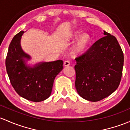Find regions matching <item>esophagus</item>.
Listing matches in <instances>:
<instances>
[{
    "mask_svg": "<svg viewBox=\"0 0 130 130\" xmlns=\"http://www.w3.org/2000/svg\"><path fill=\"white\" fill-rule=\"evenodd\" d=\"M70 65V62L69 61L67 60V61H65L63 63V65L65 67H67V66H69V65Z\"/></svg>",
    "mask_w": 130,
    "mask_h": 130,
    "instance_id": "obj_1",
    "label": "esophagus"
}]
</instances>
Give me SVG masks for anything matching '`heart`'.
Wrapping results in <instances>:
<instances>
[{"label":"heart","mask_w":130,"mask_h":130,"mask_svg":"<svg viewBox=\"0 0 130 130\" xmlns=\"http://www.w3.org/2000/svg\"><path fill=\"white\" fill-rule=\"evenodd\" d=\"M81 32L82 30H76L70 34V39H74L78 37L72 49L73 54L75 55L83 54L85 52L87 51L92 41L91 37L89 34L83 33L80 35L79 34H81ZM79 35H80L79 36Z\"/></svg>","instance_id":"obj_1"}]
</instances>
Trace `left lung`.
I'll use <instances>...</instances> for the list:
<instances>
[{
  "label": "left lung",
  "instance_id": "1",
  "mask_svg": "<svg viewBox=\"0 0 130 130\" xmlns=\"http://www.w3.org/2000/svg\"><path fill=\"white\" fill-rule=\"evenodd\" d=\"M103 37L75 58V88L81 97L98 102L113 93L122 76L124 56L115 37L104 31Z\"/></svg>",
  "mask_w": 130,
  "mask_h": 130
}]
</instances>
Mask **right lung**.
<instances>
[{"label": "right lung", "instance_id": "1", "mask_svg": "<svg viewBox=\"0 0 130 130\" xmlns=\"http://www.w3.org/2000/svg\"><path fill=\"white\" fill-rule=\"evenodd\" d=\"M24 33L20 31L11 41L5 60L7 72L20 96L32 102H42L51 95L55 78L63 69V61L40 62L32 67L27 65L25 61L31 57L21 47Z\"/></svg>", "mask_w": 130, "mask_h": 130}]
</instances>
